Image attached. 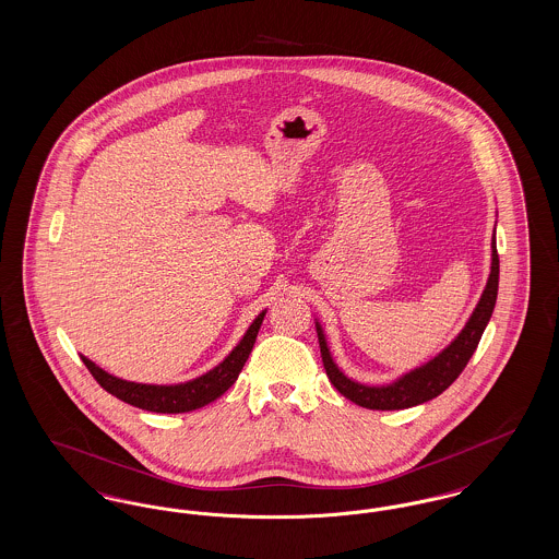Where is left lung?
Listing matches in <instances>:
<instances>
[{
	"label": "left lung",
	"mask_w": 559,
	"mask_h": 559,
	"mask_svg": "<svg viewBox=\"0 0 559 559\" xmlns=\"http://www.w3.org/2000/svg\"><path fill=\"white\" fill-rule=\"evenodd\" d=\"M495 233H497V226H495ZM495 233L490 240V274L486 278L478 304H476L474 312L469 314L467 322L463 324V329L454 335L451 344L442 347L436 356H431L429 360L421 362L419 367H415L411 371L402 372L390 383H362L342 371L331 354L326 333H324L320 320L314 317L322 365H324L329 381L335 385V390L340 394H344L354 404L371 408V411H400V408H411V406L424 404L427 400L436 399L451 385L452 381L465 369L469 358L474 356L479 340H481V333L492 317V310L497 304L499 255H497Z\"/></svg>",
	"instance_id": "obj_1"
}]
</instances>
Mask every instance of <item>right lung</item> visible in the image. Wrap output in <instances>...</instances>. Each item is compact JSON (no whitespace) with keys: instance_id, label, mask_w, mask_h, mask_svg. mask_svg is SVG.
<instances>
[{"instance_id":"obj_1","label":"right lung","mask_w":559,"mask_h":559,"mask_svg":"<svg viewBox=\"0 0 559 559\" xmlns=\"http://www.w3.org/2000/svg\"><path fill=\"white\" fill-rule=\"evenodd\" d=\"M264 317H266V310H262L247 326L239 344L228 352V356L222 362H217L210 371L203 372L194 379L180 381V383H160L159 385V383L128 381V379L115 377L105 369H100L87 356H83V354L80 356L83 365L87 367V371L92 372L94 379L115 399L123 400V402L138 406V408H144V411H153V413H169V415L188 413V411H197L213 400L219 399L237 381L239 372L242 371V367L253 349Z\"/></svg>"}]
</instances>
